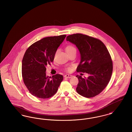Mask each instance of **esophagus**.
Returning <instances> with one entry per match:
<instances>
[{
  "label": "esophagus",
  "instance_id": "obj_1",
  "mask_svg": "<svg viewBox=\"0 0 132 132\" xmlns=\"http://www.w3.org/2000/svg\"><path fill=\"white\" fill-rule=\"evenodd\" d=\"M72 77V75H69V74H66L64 76V77L65 78H70Z\"/></svg>",
  "mask_w": 132,
  "mask_h": 132
}]
</instances>
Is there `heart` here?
Listing matches in <instances>:
<instances>
[{
    "label": "heart",
    "mask_w": 132,
    "mask_h": 132,
    "mask_svg": "<svg viewBox=\"0 0 132 132\" xmlns=\"http://www.w3.org/2000/svg\"><path fill=\"white\" fill-rule=\"evenodd\" d=\"M66 50L67 53H68L69 52H71V51H73V50H76H76L74 46H73L72 45H69V46H68L66 47ZM72 67H66L65 68V70L66 71L70 72H71L72 71Z\"/></svg>",
    "instance_id": "1"
}]
</instances>
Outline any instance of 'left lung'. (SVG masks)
I'll return each mask as SVG.
<instances>
[{
    "label": "left lung",
    "mask_w": 132,
    "mask_h": 132,
    "mask_svg": "<svg viewBox=\"0 0 132 132\" xmlns=\"http://www.w3.org/2000/svg\"><path fill=\"white\" fill-rule=\"evenodd\" d=\"M66 40L75 44L81 54V62L77 71L88 73L82 78L77 75L79 83L77 92L82 96L91 98L100 94L110 80L113 63L109 52L101 40L82 34L67 37Z\"/></svg>",
    "instance_id": "8db88e82"
}]
</instances>
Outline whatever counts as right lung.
I'll list each match as a JSON object with an SVG mask.
<instances>
[{"mask_svg": "<svg viewBox=\"0 0 132 132\" xmlns=\"http://www.w3.org/2000/svg\"><path fill=\"white\" fill-rule=\"evenodd\" d=\"M66 35L43 38L31 44L26 51L22 60V75L29 92L39 98L46 99L56 93L63 79L58 74L49 77L46 66L53 62L58 47Z\"/></svg>", "mask_w": 132, "mask_h": 132, "instance_id": "1", "label": "right lung"}]
</instances>
